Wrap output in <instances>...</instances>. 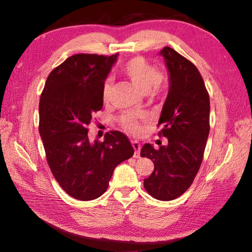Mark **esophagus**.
<instances>
[{"instance_id": "obj_1", "label": "esophagus", "mask_w": 252, "mask_h": 252, "mask_svg": "<svg viewBox=\"0 0 252 252\" xmlns=\"http://www.w3.org/2000/svg\"><path fill=\"white\" fill-rule=\"evenodd\" d=\"M132 147L134 149V158H140V149H141V144H140L138 141H132Z\"/></svg>"}]
</instances>
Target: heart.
Masks as SVG:
<instances>
[{"mask_svg":"<svg viewBox=\"0 0 252 252\" xmlns=\"http://www.w3.org/2000/svg\"><path fill=\"white\" fill-rule=\"evenodd\" d=\"M122 72L132 84L135 85L142 93L158 92L162 89V78L158 73L156 67L151 65L142 57H134L123 64ZM112 90L111 80H105L102 87V99L108 103ZM148 120V116L143 113L126 112L120 118L123 129L131 134H138L142 130V122Z\"/></svg>","mask_w":252,"mask_h":252,"instance_id":"1","label":"heart"}]
</instances>
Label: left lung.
I'll return each mask as SVG.
<instances>
[{"label":"left lung","mask_w":252,"mask_h":252,"mask_svg":"<svg viewBox=\"0 0 252 252\" xmlns=\"http://www.w3.org/2000/svg\"><path fill=\"white\" fill-rule=\"evenodd\" d=\"M160 54L170 75L169 93L158 123L162 126L159 135L167 138V144L155 149L146 143L141 157L155 163L150 177L144 179V189L153 198L170 201L189 189L201 165L210 131V100L192 62L169 46Z\"/></svg>","instance_id":"obj_1"}]
</instances>
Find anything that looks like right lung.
Segmentation results:
<instances>
[{
	"instance_id": "add662e5",
	"label": "right lung",
	"mask_w": 252,
	"mask_h": 252,
	"mask_svg": "<svg viewBox=\"0 0 252 252\" xmlns=\"http://www.w3.org/2000/svg\"><path fill=\"white\" fill-rule=\"evenodd\" d=\"M118 54H74L51 72L42 91L39 131L46 161L60 187L89 201L108 189L119 163L134 150L126 134L110 131L91 142L88 126L103 106L102 87Z\"/></svg>"
}]
</instances>
